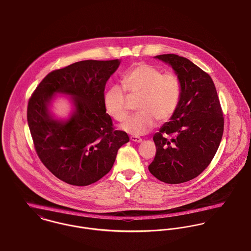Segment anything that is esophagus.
<instances>
[{
  "label": "esophagus",
  "instance_id": "34e87169",
  "mask_svg": "<svg viewBox=\"0 0 251 251\" xmlns=\"http://www.w3.org/2000/svg\"><path fill=\"white\" fill-rule=\"evenodd\" d=\"M131 140H132V141H134V142H137V143L142 142V138H141V137H139V136H136V135H133V136H131Z\"/></svg>",
  "mask_w": 251,
  "mask_h": 251
}]
</instances>
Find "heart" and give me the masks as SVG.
<instances>
[{"label":"heart","mask_w":251,"mask_h":251,"mask_svg":"<svg viewBox=\"0 0 251 251\" xmlns=\"http://www.w3.org/2000/svg\"><path fill=\"white\" fill-rule=\"evenodd\" d=\"M122 87L131 97H140L137 101L138 114L121 125V129L133 135L149 133L156 119L169 120L176 113L182 94L179 77L174 73L163 74L161 70L146 63H138L129 69L121 78ZM103 105L117 121L127 118V95L119 86H112L103 94Z\"/></svg>","instance_id":"b5f03b06"}]
</instances>
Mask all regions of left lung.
Listing matches in <instances>:
<instances>
[{
  "label": "left lung",
  "mask_w": 251,
  "mask_h": 251,
  "mask_svg": "<svg viewBox=\"0 0 251 251\" xmlns=\"http://www.w3.org/2000/svg\"><path fill=\"white\" fill-rule=\"evenodd\" d=\"M154 58L172 67L182 94L174 116L154 135L156 153L148 169L163 182L182 183L210 164L224 133L223 112L209 75L176 54Z\"/></svg>",
  "instance_id": "obj_1"
}]
</instances>
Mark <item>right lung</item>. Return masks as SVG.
<instances>
[{"mask_svg":"<svg viewBox=\"0 0 251 251\" xmlns=\"http://www.w3.org/2000/svg\"><path fill=\"white\" fill-rule=\"evenodd\" d=\"M120 60H85L50 73L27 105V123L43 164L59 179L76 186L99 180L112 169L129 136L113 128L103 105L109 78ZM57 93L69 95L73 112L58 120L50 111Z\"/></svg>","mask_w":251,"mask_h":251,"instance_id":"1","label":"right lung"}]
</instances>
